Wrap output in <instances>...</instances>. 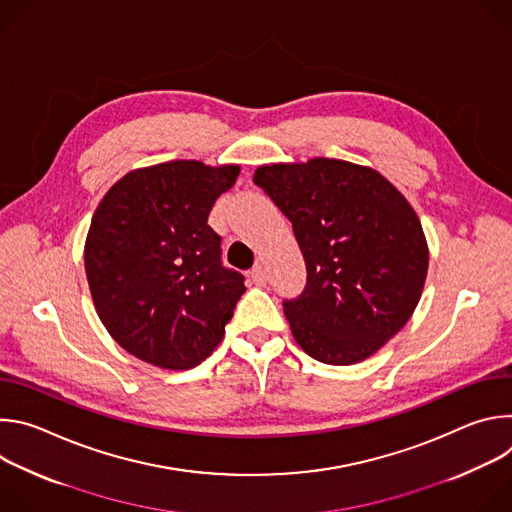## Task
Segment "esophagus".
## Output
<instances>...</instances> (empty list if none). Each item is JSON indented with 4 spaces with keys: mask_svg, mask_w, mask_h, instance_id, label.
Here are the masks:
<instances>
[{
    "mask_svg": "<svg viewBox=\"0 0 512 512\" xmlns=\"http://www.w3.org/2000/svg\"><path fill=\"white\" fill-rule=\"evenodd\" d=\"M251 279H253V283H257V285H265V283L269 281V271H267V267L261 265V263H257V265L251 269Z\"/></svg>",
    "mask_w": 512,
    "mask_h": 512,
    "instance_id": "1",
    "label": "esophagus"
}]
</instances>
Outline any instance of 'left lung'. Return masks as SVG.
<instances>
[{
  "label": "left lung",
  "mask_w": 512,
  "mask_h": 512,
  "mask_svg": "<svg viewBox=\"0 0 512 512\" xmlns=\"http://www.w3.org/2000/svg\"><path fill=\"white\" fill-rule=\"evenodd\" d=\"M289 218L308 283L283 312L306 354L324 364H354L387 344L415 312L429 249L419 216L377 170L312 158L255 170Z\"/></svg>",
  "instance_id": "obj_1"
}]
</instances>
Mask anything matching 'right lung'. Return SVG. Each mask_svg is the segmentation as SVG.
I'll return each instance as SVG.
<instances>
[{"instance_id":"right-lung-1","label":"right lung","mask_w":512,"mask_h":512,"mask_svg":"<svg viewBox=\"0 0 512 512\" xmlns=\"http://www.w3.org/2000/svg\"><path fill=\"white\" fill-rule=\"evenodd\" d=\"M239 172L164 162L131 170L99 202L85 243L89 289L107 332L139 360L188 371L221 344L245 283L223 267L208 214Z\"/></svg>"}]
</instances>
